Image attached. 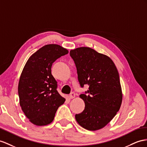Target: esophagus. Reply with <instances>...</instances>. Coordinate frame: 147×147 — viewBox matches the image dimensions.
I'll list each match as a JSON object with an SVG mask.
<instances>
[{
  "label": "esophagus",
  "instance_id": "1",
  "mask_svg": "<svg viewBox=\"0 0 147 147\" xmlns=\"http://www.w3.org/2000/svg\"><path fill=\"white\" fill-rule=\"evenodd\" d=\"M75 96H76V94H75V93L74 92H71L70 94V95H69V97L70 99H73V98H74Z\"/></svg>",
  "mask_w": 147,
  "mask_h": 147
}]
</instances>
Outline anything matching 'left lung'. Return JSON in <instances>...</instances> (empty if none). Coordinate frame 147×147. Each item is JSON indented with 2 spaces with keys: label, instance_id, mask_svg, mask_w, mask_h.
I'll list each match as a JSON object with an SVG mask.
<instances>
[{
  "label": "left lung",
  "instance_id": "obj_1",
  "mask_svg": "<svg viewBox=\"0 0 147 147\" xmlns=\"http://www.w3.org/2000/svg\"><path fill=\"white\" fill-rule=\"evenodd\" d=\"M76 66L81 87L89 89L80 97L85 103L84 110L75 115L84 129L96 131L109 123L119 111L122 91L117 69L108 56L92 48L80 47L70 51Z\"/></svg>",
  "mask_w": 147,
  "mask_h": 147
}]
</instances>
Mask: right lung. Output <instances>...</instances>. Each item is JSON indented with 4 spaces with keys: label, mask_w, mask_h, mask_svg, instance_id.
Here are the masks:
<instances>
[{
    "label": "right lung",
    "mask_w": 147,
    "mask_h": 147,
    "mask_svg": "<svg viewBox=\"0 0 147 147\" xmlns=\"http://www.w3.org/2000/svg\"><path fill=\"white\" fill-rule=\"evenodd\" d=\"M68 53L59 45L49 44L28 58L18 86L20 106L29 121L37 126L51 123L65 99L58 92L57 82L51 74L52 64Z\"/></svg>",
    "instance_id": "right-lung-1"
}]
</instances>
